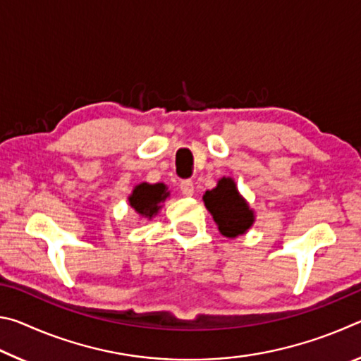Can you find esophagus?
<instances>
[{
	"label": "esophagus",
	"instance_id": "1",
	"mask_svg": "<svg viewBox=\"0 0 361 361\" xmlns=\"http://www.w3.org/2000/svg\"><path fill=\"white\" fill-rule=\"evenodd\" d=\"M180 189L185 195H192L194 194V183L191 180H183L180 183Z\"/></svg>",
	"mask_w": 361,
	"mask_h": 361
}]
</instances>
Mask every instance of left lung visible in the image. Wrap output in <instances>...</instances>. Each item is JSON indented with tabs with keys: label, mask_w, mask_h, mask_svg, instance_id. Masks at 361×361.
Returning <instances> with one entry per match:
<instances>
[{
	"label": "left lung",
	"mask_w": 361,
	"mask_h": 361,
	"mask_svg": "<svg viewBox=\"0 0 361 361\" xmlns=\"http://www.w3.org/2000/svg\"><path fill=\"white\" fill-rule=\"evenodd\" d=\"M204 202L215 219L218 231L229 239L245 234L255 223V212L242 197L232 178L223 176L216 188L204 194Z\"/></svg>",
	"instance_id": "obj_1"
}]
</instances>
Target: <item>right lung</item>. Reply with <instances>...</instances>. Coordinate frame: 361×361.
Instances as JSON below:
<instances>
[{"label": "right lung", "mask_w": 361, "mask_h": 361, "mask_svg": "<svg viewBox=\"0 0 361 361\" xmlns=\"http://www.w3.org/2000/svg\"><path fill=\"white\" fill-rule=\"evenodd\" d=\"M170 195L167 186L164 183H140L133 188L132 194L129 195V204L140 216L152 218L161 210V204Z\"/></svg>", "instance_id": "right-lung-1"}]
</instances>
